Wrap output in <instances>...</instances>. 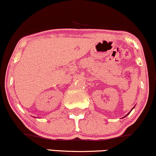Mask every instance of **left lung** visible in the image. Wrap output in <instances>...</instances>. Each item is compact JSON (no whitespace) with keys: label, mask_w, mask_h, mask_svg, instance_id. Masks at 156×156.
I'll use <instances>...</instances> for the list:
<instances>
[{"label":"left lung","mask_w":156,"mask_h":156,"mask_svg":"<svg viewBox=\"0 0 156 156\" xmlns=\"http://www.w3.org/2000/svg\"><path fill=\"white\" fill-rule=\"evenodd\" d=\"M133 108H134V107H133ZM133 109H132V110H133ZM130 112H131V111H130V112H129V113H128V114H127V115H126V116H125V117H127V115H128V114H129V113H130Z\"/></svg>","instance_id":"left-lung-1"}]
</instances>
